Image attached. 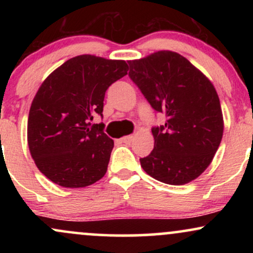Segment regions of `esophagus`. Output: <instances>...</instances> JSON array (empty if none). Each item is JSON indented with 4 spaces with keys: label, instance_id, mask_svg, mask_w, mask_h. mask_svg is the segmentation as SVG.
<instances>
[{
    "label": "esophagus",
    "instance_id": "esophagus-1",
    "mask_svg": "<svg viewBox=\"0 0 253 253\" xmlns=\"http://www.w3.org/2000/svg\"><path fill=\"white\" fill-rule=\"evenodd\" d=\"M132 140H133V136H130V135H126V136H123V138H121V141L125 144H130L132 143Z\"/></svg>",
    "mask_w": 253,
    "mask_h": 253
}]
</instances>
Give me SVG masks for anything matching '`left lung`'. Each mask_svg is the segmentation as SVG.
Masks as SVG:
<instances>
[{"instance_id": "left-lung-1", "label": "left lung", "mask_w": 253, "mask_h": 253, "mask_svg": "<svg viewBox=\"0 0 253 253\" xmlns=\"http://www.w3.org/2000/svg\"><path fill=\"white\" fill-rule=\"evenodd\" d=\"M128 64L130 80L153 109L167 115L164 126L152 128L155 147L140 158L141 168L167 184L194 181L210 167L222 139L213 83L177 52L158 51Z\"/></svg>"}]
</instances>
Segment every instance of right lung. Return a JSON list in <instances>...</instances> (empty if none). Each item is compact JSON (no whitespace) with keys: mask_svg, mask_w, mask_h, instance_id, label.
Instances as JSON below:
<instances>
[{"mask_svg":"<svg viewBox=\"0 0 253 253\" xmlns=\"http://www.w3.org/2000/svg\"><path fill=\"white\" fill-rule=\"evenodd\" d=\"M125 60L81 54L51 72L32 101L27 141L34 163L60 187L83 188L107 172L114 141L103 124L90 125L102 115L106 90L126 76Z\"/></svg>","mask_w":253,"mask_h":253,"instance_id":"right-lung-1","label":"right lung"}]
</instances>
